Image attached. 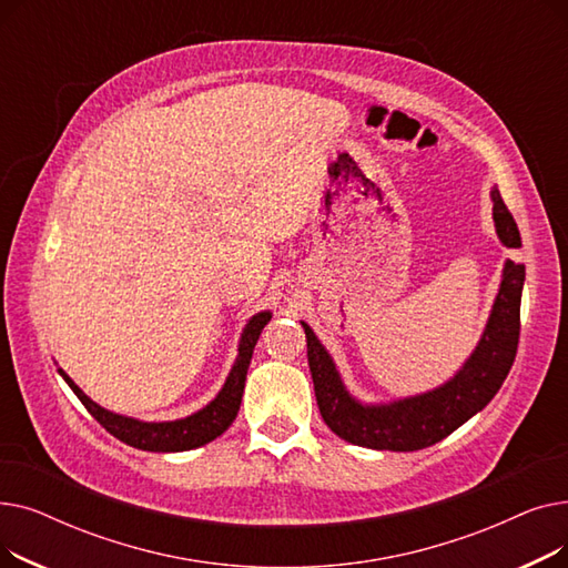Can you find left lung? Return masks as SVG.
<instances>
[{"mask_svg": "<svg viewBox=\"0 0 568 568\" xmlns=\"http://www.w3.org/2000/svg\"><path fill=\"white\" fill-rule=\"evenodd\" d=\"M493 219L501 244L520 248V232L497 189H493ZM525 264L506 260L497 300L486 332L467 364L435 392L389 405H362L341 382L329 352L306 322L308 366L324 424L338 437L377 452H419L452 435L481 412L509 375L520 338V296Z\"/></svg>", "mask_w": 568, "mask_h": 568, "instance_id": "1", "label": "left lung"}]
</instances>
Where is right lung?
Returning a JSON list of instances; mask_svg holds the SVG:
<instances>
[{
	"label": "right lung",
	"mask_w": 568,
	"mask_h": 568,
	"mask_svg": "<svg viewBox=\"0 0 568 568\" xmlns=\"http://www.w3.org/2000/svg\"><path fill=\"white\" fill-rule=\"evenodd\" d=\"M268 320H272V313H257L251 317V322L246 324V329L242 334V343H239V356H236V362L227 375V382L221 389V394L204 409L186 416V419H179V422L146 424V422L131 419V416L108 412L101 405H97L92 398H87L80 386L62 368H59V375L67 379V384L80 398V403L87 407V412L92 414L94 419L116 439H122L124 444L135 446V449H142V452H156V454L189 452V449H195V446H202L206 442L216 439L234 422L239 405H242L246 373L251 366L255 343Z\"/></svg>",
	"instance_id": "right-lung-1"
}]
</instances>
